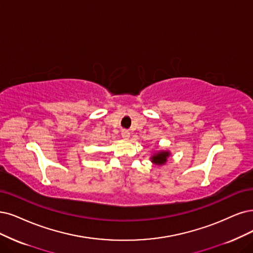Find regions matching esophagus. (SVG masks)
<instances>
[{
    "label": "esophagus",
    "instance_id": "obj_1",
    "mask_svg": "<svg viewBox=\"0 0 253 253\" xmlns=\"http://www.w3.org/2000/svg\"><path fill=\"white\" fill-rule=\"evenodd\" d=\"M122 137H124V138H129V136H130V132L128 131V130H122Z\"/></svg>",
    "mask_w": 253,
    "mask_h": 253
}]
</instances>
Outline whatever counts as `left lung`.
Instances as JSON below:
<instances>
[{
    "label": "left lung",
    "instance_id": "8db88e82",
    "mask_svg": "<svg viewBox=\"0 0 253 253\" xmlns=\"http://www.w3.org/2000/svg\"><path fill=\"white\" fill-rule=\"evenodd\" d=\"M170 155L169 152H160L155 154L154 156H152V162L157 164V165H164L167 162V157Z\"/></svg>",
    "mask_w": 253,
    "mask_h": 253
}]
</instances>
